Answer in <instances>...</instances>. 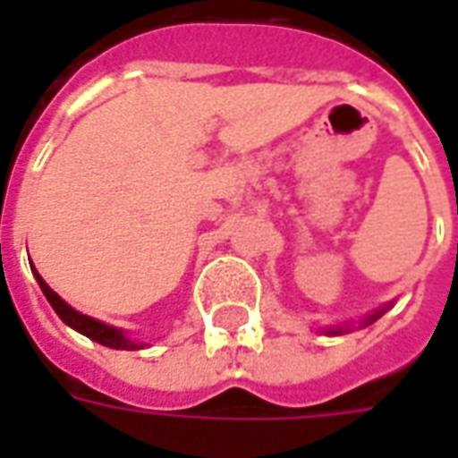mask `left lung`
I'll return each instance as SVG.
<instances>
[{
	"instance_id": "8db88e82",
	"label": "left lung",
	"mask_w": 458,
	"mask_h": 458,
	"mask_svg": "<svg viewBox=\"0 0 458 458\" xmlns=\"http://www.w3.org/2000/svg\"><path fill=\"white\" fill-rule=\"evenodd\" d=\"M380 314H383V311H377V314H373V317H370V318H365V321L370 324V321H375V318L380 317ZM341 331H344V328H338V331H331V334H341Z\"/></svg>"
}]
</instances>
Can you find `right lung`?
Masks as SVG:
<instances>
[{"instance_id":"obj_1","label":"right lung","mask_w":458,"mask_h":458,"mask_svg":"<svg viewBox=\"0 0 458 458\" xmlns=\"http://www.w3.org/2000/svg\"><path fill=\"white\" fill-rule=\"evenodd\" d=\"M34 275H36V282H38V287H41V292H44L46 299H48V304L55 309V314L64 318L68 327H73L75 331H81L83 336L93 338V341L107 345V348H120V351H134V348H141L140 344H131V341H127V338L122 336V331H117V328L105 327V324H100V321H95V318L85 317V314H81V311H75V309L68 307L64 299L58 297L54 289L46 284L36 269H34Z\"/></svg>"}]
</instances>
